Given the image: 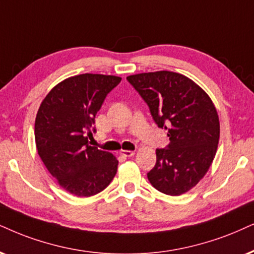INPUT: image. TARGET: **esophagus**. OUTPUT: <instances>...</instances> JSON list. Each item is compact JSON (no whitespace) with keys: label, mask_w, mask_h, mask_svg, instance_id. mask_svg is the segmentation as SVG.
I'll return each mask as SVG.
<instances>
[{"label":"esophagus","mask_w":254,"mask_h":254,"mask_svg":"<svg viewBox=\"0 0 254 254\" xmlns=\"http://www.w3.org/2000/svg\"><path fill=\"white\" fill-rule=\"evenodd\" d=\"M121 155L124 157H132L134 155V152L130 150H121Z\"/></svg>","instance_id":"1"}]
</instances>
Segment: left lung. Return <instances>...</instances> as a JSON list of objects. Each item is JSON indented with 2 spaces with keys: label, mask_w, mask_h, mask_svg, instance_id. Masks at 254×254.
Returning <instances> with one entry per match:
<instances>
[{
  "label": "left lung",
  "mask_w": 254,
  "mask_h": 254,
  "mask_svg": "<svg viewBox=\"0 0 254 254\" xmlns=\"http://www.w3.org/2000/svg\"><path fill=\"white\" fill-rule=\"evenodd\" d=\"M127 79L170 139L168 146L156 150V165L147 179L165 194L185 193L204 177L216 156L220 127L212 101L200 86L177 72L138 73Z\"/></svg>",
  "instance_id": "obj_1"
}]
</instances>
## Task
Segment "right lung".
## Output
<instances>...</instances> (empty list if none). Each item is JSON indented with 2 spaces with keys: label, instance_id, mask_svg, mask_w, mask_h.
<instances>
[{
  "label": "right lung",
  "instance_id": "right-lung-1",
  "mask_svg": "<svg viewBox=\"0 0 254 254\" xmlns=\"http://www.w3.org/2000/svg\"><path fill=\"white\" fill-rule=\"evenodd\" d=\"M121 77L83 73L64 79L46 96L35 121L42 162L65 191L90 197L103 191L117 172L112 153L90 146L95 117Z\"/></svg>",
  "mask_w": 254,
  "mask_h": 254
}]
</instances>
